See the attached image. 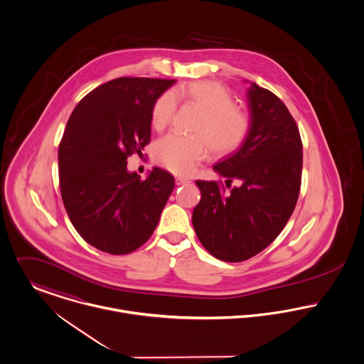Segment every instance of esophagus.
<instances>
[{"instance_id":"obj_1","label":"esophagus","mask_w":364,"mask_h":364,"mask_svg":"<svg viewBox=\"0 0 364 364\" xmlns=\"http://www.w3.org/2000/svg\"><path fill=\"white\" fill-rule=\"evenodd\" d=\"M175 183H176L178 186H183V185L191 183V181H189V179H185V178H181V176H178V178L175 179Z\"/></svg>"}]
</instances>
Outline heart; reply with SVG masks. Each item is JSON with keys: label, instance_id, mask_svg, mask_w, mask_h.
<instances>
[{"label": "heart", "instance_id": "1", "mask_svg": "<svg viewBox=\"0 0 364 364\" xmlns=\"http://www.w3.org/2000/svg\"><path fill=\"white\" fill-rule=\"evenodd\" d=\"M176 102L200 110L192 127L195 134H168L154 147L156 162L176 175L192 173L208 158L210 147L215 156H228L250 136L251 116L235 106L231 92L217 81H191L159 95L151 109L154 130L164 132L172 123Z\"/></svg>", "mask_w": 364, "mask_h": 364}]
</instances>
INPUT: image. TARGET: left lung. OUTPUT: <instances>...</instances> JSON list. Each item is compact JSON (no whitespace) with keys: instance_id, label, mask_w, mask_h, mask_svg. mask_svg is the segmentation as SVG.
<instances>
[{"instance_id":"1","label":"left lung","mask_w":364,"mask_h":364,"mask_svg":"<svg viewBox=\"0 0 364 364\" xmlns=\"http://www.w3.org/2000/svg\"><path fill=\"white\" fill-rule=\"evenodd\" d=\"M251 132L234 156L213 166L240 185L196 181L202 199L193 210L196 235L210 255L242 262L270 245L291 217L300 195L303 143L297 123L273 92L248 91Z\"/></svg>"}]
</instances>
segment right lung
<instances>
[{"instance_id":"add662e5","label":"right lung","mask_w":364,"mask_h":364,"mask_svg":"<svg viewBox=\"0 0 364 364\" xmlns=\"http://www.w3.org/2000/svg\"><path fill=\"white\" fill-rule=\"evenodd\" d=\"M175 80L120 77L85 95L73 110L58 146V181L77 232L97 250L126 255L156 230L173 176L154 168L141 181L127 158L151 140V109Z\"/></svg>"}]
</instances>
